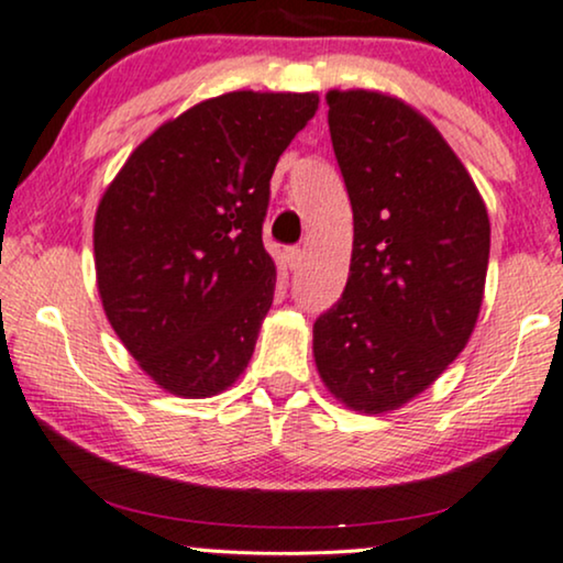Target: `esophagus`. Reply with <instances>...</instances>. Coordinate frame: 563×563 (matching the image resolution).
Listing matches in <instances>:
<instances>
[{
  "instance_id": "obj_1",
  "label": "esophagus",
  "mask_w": 563,
  "mask_h": 563,
  "mask_svg": "<svg viewBox=\"0 0 563 563\" xmlns=\"http://www.w3.org/2000/svg\"><path fill=\"white\" fill-rule=\"evenodd\" d=\"M286 262H288L290 269L301 267V262H303V249H298V246L286 249Z\"/></svg>"
}]
</instances>
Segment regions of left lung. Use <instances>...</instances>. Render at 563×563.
I'll use <instances>...</instances> for the list:
<instances>
[{"label":"left lung","mask_w":563,"mask_h":563,"mask_svg":"<svg viewBox=\"0 0 563 563\" xmlns=\"http://www.w3.org/2000/svg\"><path fill=\"white\" fill-rule=\"evenodd\" d=\"M327 106L353 254L343 296L314 322V361L347 408L387 412L471 340L490 223L471 174L412 106L376 90H330Z\"/></svg>","instance_id":"1"}]
</instances>
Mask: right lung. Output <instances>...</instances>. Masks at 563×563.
I'll return each mask as SVG.
<instances>
[{"label":"right lung","instance_id":"right-lung-1","mask_svg":"<svg viewBox=\"0 0 563 563\" xmlns=\"http://www.w3.org/2000/svg\"><path fill=\"white\" fill-rule=\"evenodd\" d=\"M317 92L236 90L137 145L96 210L103 311L142 372L179 397L244 374L275 296L262 244L269 179Z\"/></svg>","mask_w":563,"mask_h":563}]
</instances>
